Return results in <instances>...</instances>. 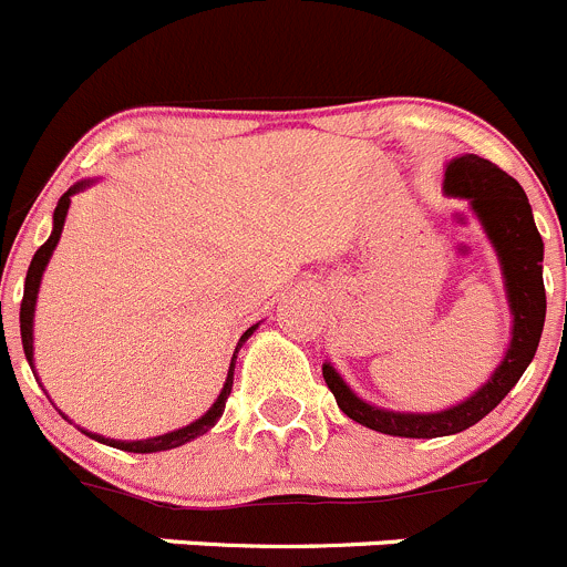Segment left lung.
<instances>
[{"label":"left lung","instance_id":"1","mask_svg":"<svg viewBox=\"0 0 567 567\" xmlns=\"http://www.w3.org/2000/svg\"><path fill=\"white\" fill-rule=\"evenodd\" d=\"M444 193L472 204L487 239L493 243L502 265L509 313H513V339L496 372L468 400L439 413H396L374 408L350 391L330 363L322 367V378L333 391L336 402L352 422L369 430L400 439H441L468 430L485 419L509 394L520 374L535 358L546 322V289H543V239L537 234L526 193L513 176L493 162L476 154L457 156L446 165Z\"/></svg>","mask_w":567,"mask_h":567}]
</instances>
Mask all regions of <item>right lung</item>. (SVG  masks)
<instances>
[{"label": "right lung", "instance_id": "obj_1", "mask_svg": "<svg viewBox=\"0 0 567 567\" xmlns=\"http://www.w3.org/2000/svg\"><path fill=\"white\" fill-rule=\"evenodd\" d=\"M91 184H93L91 178H85V182H76L74 187H71L69 193H65L63 198L58 200V209H54V228H52V237H49L47 243H43L41 248L35 250V256H32L30 270H27V281H24V300H21L19 322H21V344H24V355H27V361H30V367H32V317H35V300H38V289H41L43 270H47L49 259H52L54 248H58V243H60V234H63L65 215H69V206H71V195H76V193H80V189L91 187ZM256 328H259V322H256L254 328H248V330H245L243 336H239L237 350H234L231 367H228V378H226V383H223L220 396H217L215 405H212L209 411L204 413V416L195 419L193 424H187V427L173 430V433L156 435V439H145V441H115V439H104V435H99V433H87V430H82V433L91 435L93 441H101V444H106V446H115V450H123V452H140V455H148V452L176 450V446H184V444H187V441H193V439H198V435H204L206 430L215 427L217 419H220V416H223V411H226L228 394H231V385H234V363H237V352H239V347H243L245 341H248V336L254 333ZM32 374H35V367H32Z\"/></svg>", "mask_w": 567, "mask_h": 567}]
</instances>
